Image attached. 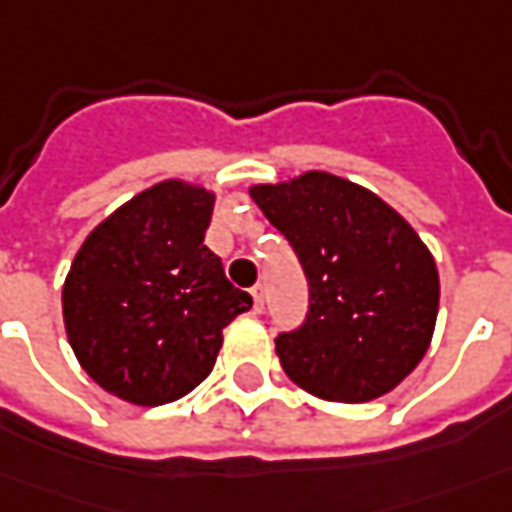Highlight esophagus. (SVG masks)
I'll list each match as a JSON object with an SVG mask.
<instances>
[{
    "label": "esophagus",
    "instance_id": "34e87169",
    "mask_svg": "<svg viewBox=\"0 0 512 512\" xmlns=\"http://www.w3.org/2000/svg\"><path fill=\"white\" fill-rule=\"evenodd\" d=\"M250 295H253V312L259 315V312L264 309V287L262 284H256V287L250 290Z\"/></svg>",
    "mask_w": 512,
    "mask_h": 512
}]
</instances>
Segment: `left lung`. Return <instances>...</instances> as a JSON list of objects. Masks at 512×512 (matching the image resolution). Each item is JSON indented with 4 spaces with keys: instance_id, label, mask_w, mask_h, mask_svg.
I'll return each instance as SVG.
<instances>
[{
    "instance_id": "left-lung-1",
    "label": "left lung",
    "mask_w": 512,
    "mask_h": 512,
    "mask_svg": "<svg viewBox=\"0 0 512 512\" xmlns=\"http://www.w3.org/2000/svg\"><path fill=\"white\" fill-rule=\"evenodd\" d=\"M250 197L309 278L306 323L276 337L284 373L326 401L390 393L424 359L438 320V267L421 236L370 189L320 169L256 183Z\"/></svg>"
}]
</instances>
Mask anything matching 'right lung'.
I'll use <instances>...</instances> for the list:
<instances>
[{
	"label": "right lung",
	"mask_w": 512,
	"mask_h": 512,
	"mask_svg": "<svg viewBox=\"0 0 512 512\" xmlns=\"http://www.w3.org/2000/svg\"><path fill=\"white\" fill-rule=\"evenodd\" d=\"M214 192L161 181L86 236L63 281V326L80 368L111 396L158 407L203 382L222 329L248 312L203 239Z\"/></svg>",
	"instance_id": "obj_1"
}]
</instances>
